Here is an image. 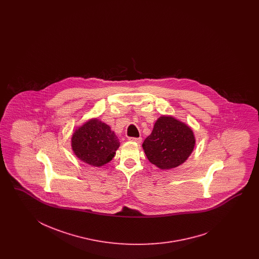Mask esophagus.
Returning <instances> with one entry per match:
<instances>
[{
  "label": "esophagus",
  "instance_id": "obj_1",
  "mask_svg": "<svg viewBox=\"0 0 259 259\" xmlns=\"http://www.w3.org/2000/svg\"><path fill=\"white\" fill-rule=\"evenodd\" d=\"M130 141H133V142H136V143H141V141H142V139L141 138H129L128 139Z\"/></svg>",
  "mask_w": 259,
  "mask_h": 259
}]
</instances>
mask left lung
Listing matches in <instances>:
<instances>
[{
  "label": "left lung",
  "mask_w": 259,
  "mask_h": 259,
  "mask_svg": "<svg viewBox=\"0 0 259 259\" xmlns=\"http://www.w3.org/2000/svg\"><path fill=\"white\" fill-rule=\"evenodd\" d=\"M195 145L196 138L191 127L172 116L157 118L152 133L142 143L148 160L161 170L184 163Z\"/></svg>",
  "instance_id": "1"
}]
</instances>
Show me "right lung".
Listing matches in <instances>:
<instances>
[{
  "mask_svg": "<svg viewBox=\"0 0 259 259\" xmlns=\"http://www.w3.org/2000/svg\"><path fill=\"white\" fill-rule=\"evenodd\" d=\"M119 144L115 132L99 118H91L78 126L71 138V147L76 157L96 167L110 162Z\"/></svg>",
  "mask_w": 259,
  "mask_h": 259,
  "instance_id": "1",
  "label": "right lung"
}]
</instances>
